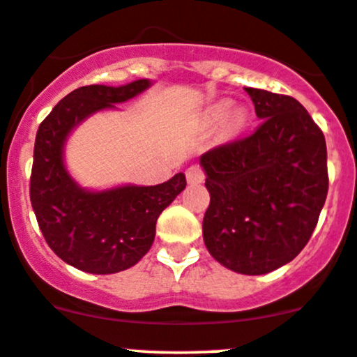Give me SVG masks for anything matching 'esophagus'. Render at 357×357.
<instances>
[{
  "mask_svg": "<svg viewBox=\"0 0 357 357\" xmlns=\"http://www.w3.org/2000/svg\"><path fill=\"white\" fill-rule=\"evenodd\" d=\"M204 171L200 165H190L188 169H186V181L190 183V185H200V183H204Z\"/></svg>",
  "mask_w": 357,
  "mask_h": 357,
  "instance_id": "obj_1",
  "label": "esophagus"
}]
</instances>
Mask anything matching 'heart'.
I'll list each match as a JSON object with an SVG mask.
<instances>
[{
	"label": "heart",
	"mask_w": 357,
	"mask_h": 357,
	"mask_svg": "<svg viewBox=\"0 0 357 357\" xmlns=\"http://www.w3.org/2000/svg\"><path fill=\"white\" fill-rule=\"evenodd\" d=\"M230 111V101H220L216 102V105H213L209 108V112H207V120L213 123L220 122V120H223L227 114V127L230 130H241L242 127L248 123V112H245L244 108H235L231 109L230 114L227 112Z\"/></svg>",
	"instance_id": "1"
}]
</instances>
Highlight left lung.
Returning a JSON list of instances; mask_svg holds the SVG:
<instances>
[{"label":"left lung","mask_w":357,"mask_h":357,"mask_svg":"<svg viewBox=\"0 0 357 357\" xmlns=\"http://www.w3.org/2000/svg\"><path fill=\"white\" fill-rule=\"evenodd\" d=\"M245 92L263 122L200 157L211 195L202 234L221 265L261 275L296 258L316 228L328 195L326 141L296 99Z\"/></svg>","instance_id":"left-lung-1"}]
</instances>
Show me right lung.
<instances>
[{"label":"right lung","mask_w":357,"mask_h":357,"mask_svg":"<svg viewBox=\"0 0 357 357\" xmlns=\"http://www.w3.org/2000/svg\"><path fill=\"white\" fill-rule=\"evenodd\" d=\"M151 79L127 85L79 86L38 127L31 172V206L52 251L78 271L116 274L136 265L155 241L162 211L185 190L183 172L155 186L86 190L66 169L69 134L89 116L143 94Z\"/></svg>","instance_id":"1"}]
</instances>
